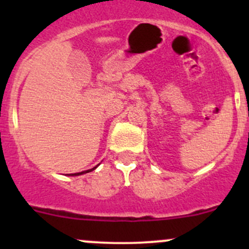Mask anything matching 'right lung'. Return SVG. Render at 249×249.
I'll use <instances>...</instances> for the list:
<instances>
[{"label": "right lung", "instance_id": "add662e5", "mask_svg": "<svg viewBox=\"0 0 249 249\" xmlns=\"http://www.w3.org/2000/svg\"><path fill=\"white\" fill-rule=\"evenodd\" d=\"M97 166H99V165H97ZM97 166L92 167V169H90V170H87V171H82V172H77V173H70L69 176H80V175H84V173H88V172H91V171H94V170L96 169Z\"/></svg>", "mask_w": 249, "mask_h": 249}]
</instances>
